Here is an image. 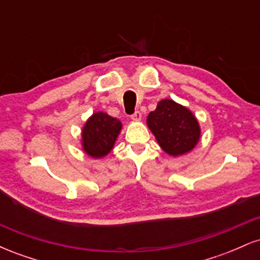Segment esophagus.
<instances>
[{
	"label": "esophagus",
	"mask_w": 260,
	"mask_h": 260,
	"mask_svg": "<svg viewBox=\"0 0 260 260\" xmlns=\"http://www.w3.org/2000/svg\"><path fill=\"white\" fill-rule=\"evenodd\" d=\"M131 118H132L133 121H137V122H138V121L142 120V113H140L139 111H136V112L133 113L132 116H131Z\"/></svg>",
	"instance_id": "1"
}]
</instances>
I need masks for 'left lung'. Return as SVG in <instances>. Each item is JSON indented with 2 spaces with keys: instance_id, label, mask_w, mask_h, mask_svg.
<instances>
[{
  "instance_id": "8db88e82",
  "label": "left lung",
  "mask_w": 260,
  "mask_h": 260,
  "mask_svg": "<svg viewBox=\"0 0 260 260\" xmlns=\"http://www.w3.org/2000/svg\"><path fill=\"white\" fill-rule=\"evenodd\" d=\"M147 124L165 153L181 156L198 144L201 127L198 120L187 107L164 99L148 115Z\"/></svg>"
}]
</instances>
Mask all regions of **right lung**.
<instances>
[{"instance_id":"obj_1","label":"right lung","mask_w":260,"mask_h":260,"mask_svg":"<svg viewBox=\"0 0 260 260\" xmlns=\"http://www.w3.org/2000/svg\"><path fill=\"white\" fill-rule=\"evenodd\" d=\"M122 129V123L105 112L92 113L82 129V147L94 159L106 156L112 150Z\"/></svg>"}]
</instances>
